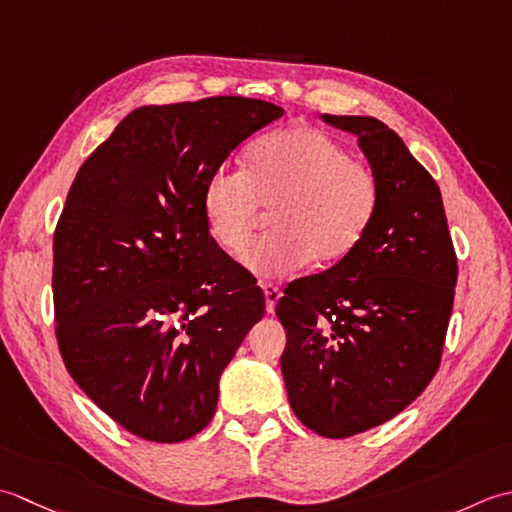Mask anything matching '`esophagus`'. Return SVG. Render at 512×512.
<instances>
[{"label": "esophagus", "mask_w": 512, "mask_h": 512, "mask_svg": "<svg viewBox=\"0 0 512 512\" xmlns=\"http://www.w3.org/2000/svg\"><path fill=\"white\" fill-rule=\"evenodd\" d=\"M263 291H265V302H267V314H274L276 302L283 294H280V289L274 283H263Z\"/></svg>", "instance_id": "34e87169"}]
</instances>
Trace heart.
I'll return each mask as SVG.
<instances>
[{
  "label": "heart",
  "mask_w": 512,
  "mask_h": 512,
  "mask_svg": "<svg viewBox=\"0 0 512 512\" xmlns=\"http://www.w3.org/2000/svg\"><path fill=\"white\" fill-rule=\"evenodd\" d=\"M380 179L329 134L307 125L271 132L245 156V170L218 168L203 190V214L214 243L241 256L269 210L274 232L245 256L265 276L336 265L356 252L380 210Z\"/></svg>",
  "instance_id": "b5f03b06"
}]
</instances>
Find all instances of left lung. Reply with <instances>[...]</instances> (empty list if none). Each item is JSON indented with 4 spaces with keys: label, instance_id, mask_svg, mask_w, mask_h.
<instances>
[{
    "label": "left lung",
    "instance_id": "obj_1",
    "mask_svg": "<svg viewBox=\"0 0 512 512\" xmlns=\"http://www.w3.org/2000/svg\"><path fill=\"white\" fill-rule=\"evenodd\" d=\"M353 132L380 179L378 216L358 245L322 274L289 283L276 316L289 404L322 437L389 422L440 369L457 256L440 187L402 139L373 117L322 114Z\"/></svg>",
    "mask_w": 512,
    "mask_h": 512
}]
</instances>
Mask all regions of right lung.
<instances>
[{"mask_svg": "<svg viewBox=\"0 0 512 512\" xmlns=\"http://www.w3.org/2000/svg\"><path fill=\"white\" fill-rule=\"evenodd\" d=\"M283 108L210 97L130 112L81 165L52 243L55 336L81 391L125 431H203L218 378L265 314L254 276L214 243L203 190Z\"/></svg>", "mask_w": 512, "mask_h": 512, "instance_id": "right-lung-1", "label": "right lung"}]
</instances>
